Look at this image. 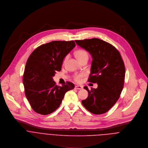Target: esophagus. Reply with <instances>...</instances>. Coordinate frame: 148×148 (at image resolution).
Instances as JSON below:
<instances>
[{
  "label": "esophagus",
  "mask_w": 148,
  "mask_h": 148,
  "mask_svg": "<svg viewBox=\"0 0 148 148\" xmlns=\"http://www.w3.org/2000/svg\"><path fill=\"white\" fill-rule=\"evenodd\" d=\"M76 89H82L83 88V86H80V85H76L75 86V87Z\"/></svg>",
  "instance_id": "obj_1"
}]
</instances>
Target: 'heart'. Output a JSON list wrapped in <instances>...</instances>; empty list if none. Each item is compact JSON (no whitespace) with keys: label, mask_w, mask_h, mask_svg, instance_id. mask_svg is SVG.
I'll return each instance as SVG.
<instances>
[{"label":"heart","mask_w":148,"mask_h":148,"mask_svg":"<svg viewBox=\"0 0 148 148\" xmlns=\"http://www.w3.org/2000/svg\"><path fill=\"white\" fill-rule=\"evenodd\" d=\"M75 55L76 58L78 60V61H79L80 62L82 61L83 60H85V59H88V57L87 52L84 49H78V50L76 51L75 52ZM67 58H68V56H66L65 58L64 62L66 61V60H67ZM83 76V73L78 74L74 76V79L76 82H80Z\"/></svg>","instance_id":"1"}]
</instances>
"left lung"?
I'll return each instance as SVG.
<instances>
[{
  "label": "left lung",
  "instance_id": "1",
  "mask_svg": "<svg viewBox=\"0 0 148 148\" xmlns=\"http://www.w3.org/2000/svg\"><path fill=\"white\" fill-rule=\"evenodd\" d=\"M89 52L93 58L88 82L97 83V88L89 90L88 97L82 101L83 106L94 114L108 111L119 100L124 84L125 65L120 53L111 44L99 38L75 40Z\"/></svg>",
  "mask_w": 148,
  "mask_h": 148
}]
</instances>
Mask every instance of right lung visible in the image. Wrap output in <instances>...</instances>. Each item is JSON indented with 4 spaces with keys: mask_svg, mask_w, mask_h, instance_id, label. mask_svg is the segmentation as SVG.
Here are the masks:
<instances>
[{
    "mask_svg": "<svg viewBox=\"0 0 148 148\" xmlns=\"http://www.w3.org/2000/svg\"><path fill=\"white\" fill-rule=\"evenodd\" d=\"M75 45L74 41H53L39 46L28 57L23 82L25 96L35 112L52 113L60 107L65 93L74 88L70 82L56 85L52 77L61 71L64 58Z\"/></svg>",
    "mask_w": 148,
    "mask_h": 148,
    "instance_id": "add662e5",
    "label": "right lung"
}]
</instances>
